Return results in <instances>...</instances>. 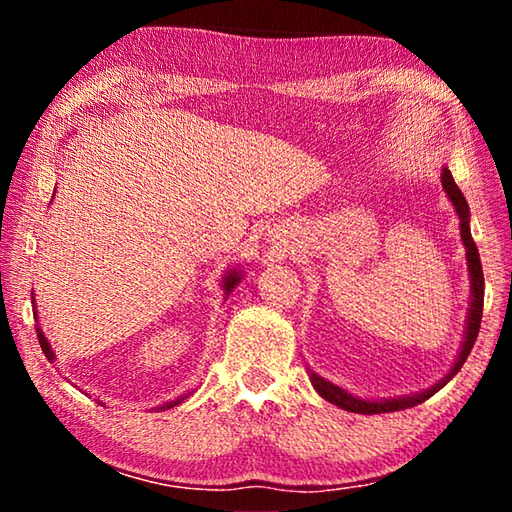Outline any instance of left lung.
Instances as JSON below:
<instances>
[{
    "instance_id": "1",
    "label": "left lung",
    "mask_w": 512,
    "mask_h": 512,
    "mask_svg": "<svg viewBox=\"0 0 512 512\" xmlns=\"http://www.w3.org/2000/svg\"><path fill=\"white\" fill-rule=\"evenodd\" d=\"M440 180H443L445 194H447V198L454 205V210L458 214V221H461V239H463V246H465L467 271H470L472 298H470V311H467L465 339H463V345H461V352H458V357L454 361L452 370H449L447 375L438 381V384H433L431 388H427V391H422V393L404 395V397H393V400H363V397H357V395H352L348 391H343L341 386H336V384H332V381H327L325 377L316 375L314 370H309V379H311V384H314V388L318 391V395L325 397L327 402H332L336 406H341V409L350 411V413H363V415L391 413V411L411 409V406H418L424 400H429L433 393H438L440 388H443L447 381L452 379L456 372L463 368L465 359L470 357V352L474 348L476 336H479L481 316H483V268H481L479 250H476V244H474L472 232H470V205H467L463 192L454 183L452 171H449L447 167H443V173H440Z\"/></svg>"
}]
</instances>
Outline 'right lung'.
<instances>
[{
  "label": "right lung",
  "mask_w": 512,
  "mask_h": 512,
  "mask_svg": "<svg viewBox=\"0 0 512 512\" xmlns=\"http://www.w3.org/2000/svg\"><path fill=\"white\" fill-rule=\"evenodd\" d=\"M241 277H244V273L241 271H237V268H230L228 273L223 275V293L225 296H230V291L237 287V284L241 282ZM38 318V311L36 314H33ZM36 332H38V341H40V348H42V352H45V357L49 359V361H54L56 359V354H54V350H51V345H49V341H47V336H45V332H42L40 327H36ZM187 400V395H180V397H176V400H171V402H164V404H160V406H155V411H167V409H173V406H178L180 402H185Z\"/></svg>",
  "instance_id": "add662e5"
}]
</instances>
